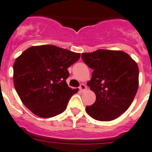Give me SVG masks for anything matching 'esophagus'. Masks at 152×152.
Segmentation results:
<instances>
[{"instance_id":"obj_1","label":"esophagus","mask_w":152,"mask_h":152,"mask_svg":"<svg viewBox=\"0 0 152 152\" xmlns=\"http://www.w3.org/2000/svg\"><path fill=\"white\" fill-rule=\"evenodd\" d=\"M79 89H80L81 91H85L87 89L86 85H84V84H81V85H80V87H79Z\"/></svg>"}]
</instances>
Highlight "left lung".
Here are the masks:
<instances>
[{
	"mask_svg": "<svg viewBox=\"0 0 152 152\" xmlns=\"http://www.w3.org/2000/svg\"><path fill=\"white\" fill-rule=\"evenodd\" d=\"M81 58L94 70L88 86L94 92L96 101L87 106V113L102 121L118 118L130 107L138 91L137 63L121 50L99 49L82 53Z\"/></svg>",
	"mask_w": 152,
	"mask_h": 152,
	"instance_id": "1",
	"label": "left lung"
}]
</instances>
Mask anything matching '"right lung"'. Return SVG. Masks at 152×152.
I'll return each instance as SVG.
<instances>
[{
	"label": "right lung",
	"instance_id": "right-lung-1",
	"mask_svg": "<svg viewBox=\"0 0 152 152\" xmlns=\"http://www.w3.org/2000/svg\"><path fill=\"white\" fill-rule=\"evenodd\" d=\"M80 54L54 45L31 47L14 64V85L21 102L40 118L62 113L78 89L68 87L67 68Z\"/></svg>",
	"mask_w": 152,
	"mask_h": 152
}]
</instances>
